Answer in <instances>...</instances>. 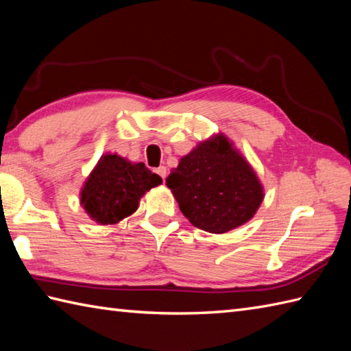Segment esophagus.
<instances>
[{
	"instance_id": "1",
	"label": "esophagus",
	"mask_w": 351,
	"mask_h": 351,
	"mask_svg": "<svg viewBox=\"0 0 351 351\" xmlns=\"http://www.w3.org/2000/svg\"><path fill=\"white\" fill-rule=\"evenodd\" d=\"M155 171H156V173H158L161 178H162V181L166 180V176H167V169H166V167H164V166H160V167L156 169Z\"/></svg>"
}]
</instances>
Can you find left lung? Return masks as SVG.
I'll list each match as a JSON object with an SVG mask.
<instances>
[{
    "label": "left lung",
    "instance_id": "8db88e82",
    "mask_svg": "<svg viewBox=\"0 0 351 351\" xmlns=\"http://www.w3.org/2000/svg\"><path fill=\"white\" fill-rule=\"evenodd\" d=\"M166 184L191 225L211 234L244 225L264 199L256 173L223 134L182 156Z\"/></svg>",
    "mask_w": 351,
    "mask_h": 351
}]
</instances>
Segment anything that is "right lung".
Here are the masks:
<instances>
[{
	"label": "right lung",
	"instance_id": "right-lung-1",
	"mask_svg": "<svg viewBox=\"0 0 351 351\" xmlns=\"http://www.w3.org/2000/svg\"><path fill=\"white\" fill-rule=\"evenodd\" d=\"M162 182L143 162L106 154L81 189V205L101 225H114L137 211L146 191Z\"/></svg>",
	"mask_w": 351,
	"mask_h": 351
}]
</instances>
